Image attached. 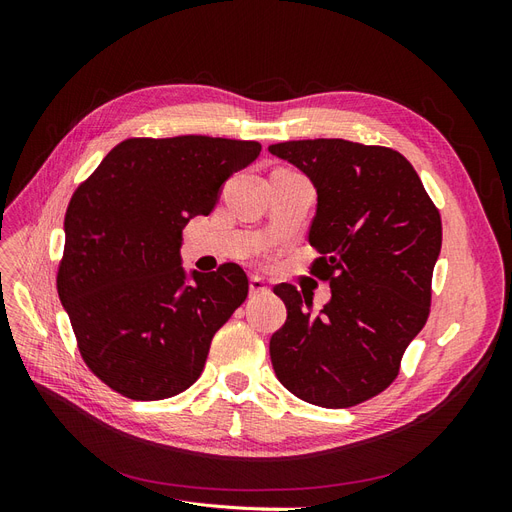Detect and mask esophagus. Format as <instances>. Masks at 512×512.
<instances>
[{"instance_id":"obj_1","label":"esophagus","mask_w":512,"mask_h":512,"mask_svg":"<svg viewBox=\"0 0 512 512\" xmlns=\"http://www.w3.org/2000/svg\"><path fill=\"white\" fill-rule=\"evenodd\" d=\"M267 292H269L267 282L258 275H252L250 277V294H267Z\"/></svg>"}]
</instances>
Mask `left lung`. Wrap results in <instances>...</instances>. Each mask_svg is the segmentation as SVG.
<instances>
[{"label":"left lung","mask_w":512,"mask_h":512,"mask_svg":"<svg viewBox=\"0 0 512 512\" xmlns=\"http://www.w3.org/2000/svg\"><path fill=\"white\" fill-rule=\"evenodd\" d=\"M318 194L307 241L331 301L314 312L292 284L273 292L286 322L269 344L275 376L307 404L350 408L382 393L425 327L442 247L440 213L401 153L344 138L269 145Z\"/></svg>","instance_id":"obj_1"}]
</instances>
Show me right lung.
<instances>
[{"mask_svg": "<svg viewBox=\"0 0 512 512\" xmlns=\"http://www.w3.org/2000/svg\"><path fill=\"white\" fill-rule=\"evenodd\" d=\"M260 143L128 138L74 192L57 292L89 369L113 391L156 401L203 374L211 339L245 301L239 265L188 271L181 232L218 205Z\"/></svg>", "mask_w": 512, "mask_h": 512, "instance_id": "obj_1", "label": "right lung"}]
</instances>
